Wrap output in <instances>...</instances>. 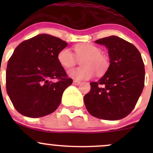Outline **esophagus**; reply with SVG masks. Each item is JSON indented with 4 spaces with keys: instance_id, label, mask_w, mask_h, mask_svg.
Here are the masks:
<instances>
[{
    "instance_id": "esophagus-1",
    "label": "esophagus",
    "mask_w": 153,
    "mask_h": 153,
    "mask_svg": "<svg viewBox=\"0 0 153 153\" xmlns=\"http://www.w3.org/2000/svg\"><path fill=\"white\" fill-rule=\"evenodd\" d=\"M80 84H81V81H76V80H74V81H73V84H74V85H79Z\"/></svg>"
}]
</instances>
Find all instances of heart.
Returning a JSON list of instances; mask_svg holds the SVG:
<instances>
[{
    "mask_svg": "<svg viewBox=\"0 0 153 153\" xmlns=\"http://www.w3.org/2000/svg\"><path fill=\"white\" fill-rule=\"evenodd\" d=\"M74 49L77 58H84L81 62L83 67L68 71L69 77L76 81L87 80L92 78L95 72L98 75H101L107 71L109 60L106 55L101 53L100 48L88 43H81L76 44ZM57 59L65 69L74 67L77 61L76 57L68 48H64L58 52Z\"/></svg>",
    "mask_w": 153,
    "mask_h": 153,
    "instance_id": "b5f03b06",
    "label": "heart"
}]
</instances>
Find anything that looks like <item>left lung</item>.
Here are the masks:
<instances>
[{
  "label": "left lung",
  "mask_w": 153,
  "mask_h": 153,
  "mask_svg": "<svg viewBox=\"0 0 153 153\" xmlns=\"http://www.w3.org/2000/svg\"><path fill=\"white\" fill-rule=\"evenodd\" d=\"M108 49L109 67L84 95L89 113L100 119L115 121L127 116L144 86L145 69L141 53L133 44L112 35L95 41Z\"/></svg>",
  "instance_id": "1"
}]
</instances>
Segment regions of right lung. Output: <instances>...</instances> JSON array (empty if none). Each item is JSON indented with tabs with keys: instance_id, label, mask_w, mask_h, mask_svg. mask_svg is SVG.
I'll return each instance as SVG.
<instances>
[{
	"instance_id": "obj_1",
	"label": "right lung",
	"mask_w": 153,
	"mask_h": 153,
	"mask_svg": "<svg viewBox=\"0 0 153 153\" xmlns=\"http://www.w3.org/2000/svg\"><path fill=\"white\" fill-rule=\"evenodd\" d=\"M67 43L41 34L23 41L7 64V92L14 107L29 118L45 116L56 110L64 90L72 84L57 55Z\"/></svg>"
}]
</instances>
